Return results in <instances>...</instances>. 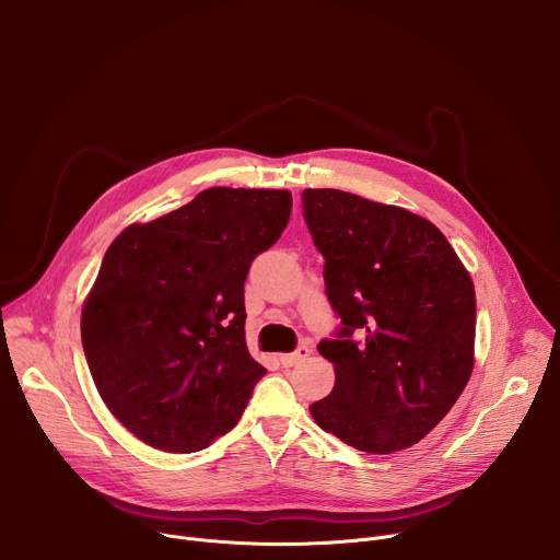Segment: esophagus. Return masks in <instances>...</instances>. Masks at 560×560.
<instances>
[{"instance_id": "1", "label": "esophagus", "mask_w": 560, "mask_h": 560, "mask_svg": "<svg viewBox=\"0 0 560 560\" xmlns=\"http://www.w3.org/2000/svg\"><path fill=\"white\" fill-rule=\"evenodd\" d=\"M307 357H310V346H299L294 352H290V354H281L279 359H281V365H283V368H292V365H296V363L305 361Z\"/></svg>"}]
</instances>
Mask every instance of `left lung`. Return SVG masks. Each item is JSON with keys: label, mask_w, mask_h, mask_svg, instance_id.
I'll list each match as a JSON object with an SVG mask.
<instances>
[{"label": "left lung", "mask_w": 560, "mask_h": 560, "mask_svg": "<svg viewBox=\"0 0 560 560\" xmlns=\"http://www.w3.org/2000/svg\"><path fill=\"white\" fill-rule=\"evenodd\" d=\"M301 201L341 318L332 339L316 346L335 365V389L310 415L361 452L406 450L469 381L471 279L443 232L415 212L335 188H307Z\"/></svg>", "instance_id": "obj_1"}]
</instances>
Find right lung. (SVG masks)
<instances>
[{
	"label": "right lung",
	"instance_id": "obj_1",
	"mask_svg": "<svg viewBox=\"0 0 560 560\" xmlns=\"http://www.w3.org/2000/svg\"><path fill=\"white\" fill-rule=\"evenodd\" d=\"M290 210L288 190L208 188L106 250L82 343L104 404L139 441L190 454L242 419L266 374L246 346L244 283Z\"/></svg>",
	"mask_w": 560,
	"mask_h": 560
}]
</instances>
